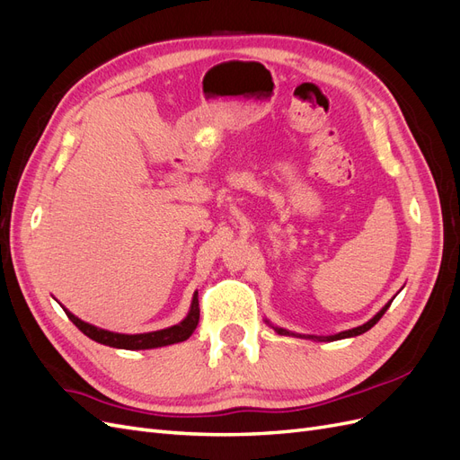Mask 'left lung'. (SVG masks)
<instances>
[{
    "mask_svg": "<svg viewBox=\"0 0 460 460\" xmlns=\"http://www.w3.org/2000/svg\"><path fill=\"white\" fill-rule=\"evenodd\" d=\"M394 301V299H392ZM392 301H389L385 307L376 314L374 318H370L367 324H363V326H357V328H353V330H345V332H340V333H336V336H328V338H324V341H336V340H343V338H353V336H360V333H365V332H368L376 323H378V320L384 316V313L389 309V305H392ZM276 332L278 333H289V332H286V330H282V328H276ZM320 340V338H318Z\"/></svg>",
    "mask_w": 460,
    "mask_h": 460,
    "instance_id": "obj_1",
    "label": "left lung"
}]
</instances>
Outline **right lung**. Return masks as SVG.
Listing matches in <instances>:
<instances>
[{
    "mask_svg": "<svg viewBox=\"0 0 460 460\" xmlns=\"http://www.w3.org/2000/svg\"><path fill=\"white\" fill-rule=\"evenodd\" d=\"M66 316L73 320V324L86 336L97 343H103L109 347H117V349H155V347H163V345H171V343H178L188 340L193 330H196L198 323H199V301H198V294L193 296L191 301V309L188 313V316L182 320V323L164 328V330H157V332H147V333H115L109 330H102L95 328L84 320H80L78 316H75L73 313H68L65 309Z\"/></svg>",
    "mask_w": 460,
    "mask_h": 460,
    "instance_id": "obj_1",
    "label": "right lung"
}]
</instances>
